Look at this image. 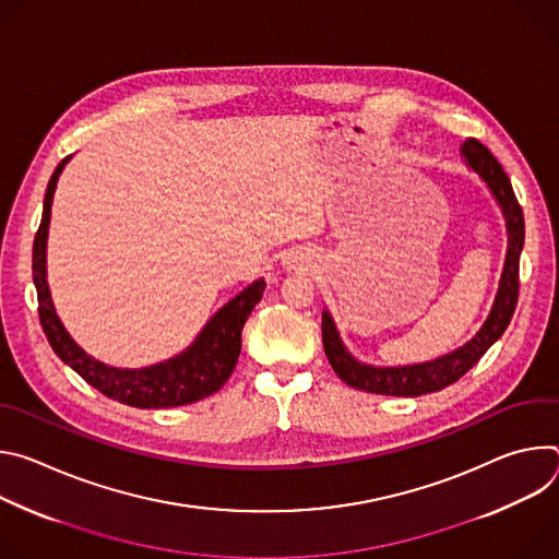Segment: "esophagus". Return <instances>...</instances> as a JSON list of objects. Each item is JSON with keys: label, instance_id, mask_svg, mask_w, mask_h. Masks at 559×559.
I'll list each match as a JSON object with an SVG mask.
<instances>
[{"label": "esophagus", "instance_id": "34e87169", "mask_svg": "<svg viewBox=\"0 0 559 559\" xmlns=\"http://www.w3.org/2000/svg\"><path fill=\"white\" fill-rule=\"evenodd\" d=\"M285 265H287L289 270L302 267V265H305V254H302V252H289V254L285 257Z\"/></svg>", "mask_w": 559, "mask_h": 559}]
</instances>
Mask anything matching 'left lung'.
I'll list each match as a JSON object with an SVG mask.
<instances>
[{
  "mask_svg": "<svg viewBox=\"0 0 559 559\" xmlns=\"http://www.w3.org/2000/svg\"><path fill=\"white\" fill-rule=\"evenodd\" d=\"M462 154L466 156V164L487 181L507 218L509 252H507L500 292L496 296L493 309L483 330L477 332L464 347L438 360L412 365V367L360 365L343 347L330 311H323L325 356L332 369L338 373V378L354 389H360L367 393H380V395H409V397L440 391L453 384L455 380H460L477 360H480L511 323L515 305H518V294H520V252L524 248V214L515 199V192L507 173L502 170L498 158L489 152L487 145H483L477 139H466L462 143Z\"/></svg>",
  "mask_w": 559,
  "mask_h": 559,
  "instance_id": "1",
  "label": "left lung"
}]
</instances>
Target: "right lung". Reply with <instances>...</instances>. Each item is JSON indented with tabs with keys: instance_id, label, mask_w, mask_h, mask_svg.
<instances>
[{
	"instance_id": "right-lung-1",
	"label": "right lung",
	"mask_w": 559,
	"mask_h": 559,
	"mask_svg": "<svg viewBox=\"0 0 559 559\" xmlns=\"http://www.w3.org/2000/svg\"><path fill=\"white\" fill-rule=\"evenodd\" d=\"M68 158L70 156H66L63 162L55 168L48 181L41 223L33 243V281L37 287L39 323L44 328V334L52 352L97 391H102L104 395L128 407L164 409V407L190 405L201 401V397L212 395L223 386V382L229 378V373L236 367L238 354H241L243 325L263 296L265 281L263 278L254 281L248 289H243L225 307H221L212 316V321L203 328L194 345L188 347L177 358H170L168 362L152 365L145 369H117L95 360L63 330L61 321L55 313L48 283H46V238H48L52 192Z\"/></svg>"
}]
</instances>
